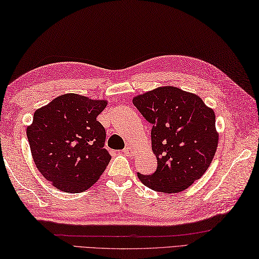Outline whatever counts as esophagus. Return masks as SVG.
Listing matches in <instances>:
<instances>
[{
	"instance_id": "34e87169",
	"label": "esophagus",
	"mask_w": 259,
	"mask_h": 259,
	"mask_svg": "<svg viewBox=\"0 0 259 259\" xmlns=\"http://www.w3.org/2000/svg\"><path fill=\"white\" fill-rule=\"evenodd\" d=\"M123 152H124L126 155H132V154H133V149L131 148V146H125V148L123 149Z\"/></svg>"
}]
</instances>
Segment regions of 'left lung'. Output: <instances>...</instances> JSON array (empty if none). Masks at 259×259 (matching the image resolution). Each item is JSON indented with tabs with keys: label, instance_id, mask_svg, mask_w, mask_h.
Here are the masks:
<instances>
[{
	"label": "left lung",
	"instance_id": "8db88e82",
	"mask_svg": "<svg viewBox=\"0 0 259 259\" xmlns=\"http://www.w3.org/2000/svg\"><path fill=\"white\" fill-rule=\"evenodd\" d=\"M133 104L152 127V148L157 168L152 175L137 173L147 187L180 193L203 176L216 152L215 113L197 95L174 86L136 96Z\"/></svg>",
	"mask_w": 259,
	"mask_h": 259
}]
</instances>
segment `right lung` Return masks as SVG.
Here are the masks:
<instances>
[{"label":"right lung","instance_id":"add662e5","mask_svg":"<svg viewBox=\"0 0 259 259\" xmlns=\"http://www.w3.org/2000/svg\"><path fill=\"white\" fill-rule=\"evenodd\" d=\"M106 105V101L68 93L34 113L26 128L34 163L60 191H86L110 163L104 148L106 132L96 120Z\"/></svg>","mask_w":259,"mask_h":259}]
</instances>
